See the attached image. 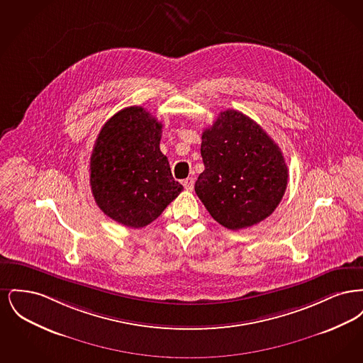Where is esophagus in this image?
<instances>
[{"instance_id": "obj_1", "label": "esophagus", "mask_w": 363, "mask_h": 363, "mask_svg": "<svg viewBox=\"0 0 363 363\" xmlns=\"http://www.w3.org/2000/svg\"><path fill=\"white\" fill-rule=\"evenodd\" d=\"M182 185H184V188H185V189L191 191V190H193V188H194V181H193V178H191V177H189V178L184 179Z\"/></svg>"}]
</instances>
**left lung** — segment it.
<instances>
[{"label": "left lung", "instance_id": "left-lung-1", "mask_svg": "<svg viewBox=\"0 0 363 363\" xmlns=\"http://www.w3.org/2000/svg\"><path fill=\"white\" fill-rule=\"evenodd\" d=\"M201 140L206 170L194 190L211 216L230 230L267 219L281 201L289 179L277 143L237 110L222 111Z\"/></svg>", "mask_w": 363, "mask_h": 363}]
</instances>
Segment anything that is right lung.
<instances>
[{
	"label": "right lung",
	"instance_id": "add662e5",
	"mask_svg": "<svg viewBox=\"0 0 363 363\" xmlns=\"http://www.w3.org/2000/svg\"><path fill=\"white\" fill-rule=\"evenodd\" d=\"M160 138L162 123L140 106L122 108L101 129L89 184L95 203L113 220L150 225L184 189L159 148Z\"/></svg>",
	"mask_w": 363,
	"mask_h": 363
}]
</instances>
